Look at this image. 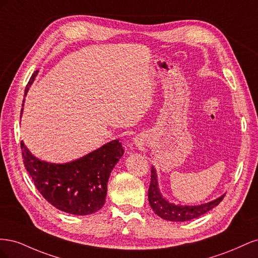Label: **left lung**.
<instances>
[{"instance_id": "8db88e82", "label": "left lung", "mask_w": 258, "mask_h": 258, "mask_svg": "<svg viewBox=\"0 0 258 258\" xmlns=\"http://www.w3.org/2000/svg\"><path fill=\"white\" fill-rule=\"evenodd\" d=\"M224 197L225 195L213 201L208 202V204L200 206H176L170 204L165 198H162L161 194L159 192L157 175H156L155 169L152 168L151 184L150 188H148V201H150L151 208L153 209L155 214H157L163 220L172 222L190 221L192 218L204 215L208 211L220 205V202L224 199Z\"/></svg>"}]
</instances>
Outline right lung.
I'll return each mask as SVG.
<instances>
[{
	"mask_svg": "<svg viewBox=\"0 0 258 258\" xmlns=\"http://www.w3.org/2000/svg\"><path fill=\"white\" fill-rule=\"evenodd\" d=\"M36 74L37 71L31 76L25 93ZM20 147L37 190L54 208L74 215L92 214L103 207L108 177L123 154L119 140H114L80 159L56 165L35 158L22 141Z\"/></svg>",
	"mask_w": 258,
	"mask_h": 258,
	"instance_id": "obj_1",
	"label": "right lung"
}]
</instances>
